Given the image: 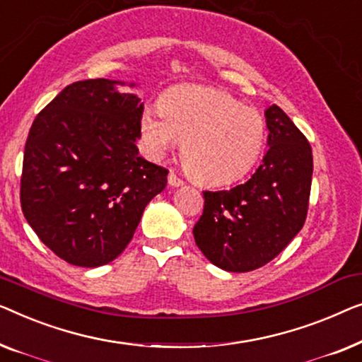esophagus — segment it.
<instances>
[{"mask_svg":"<svg viewBox=\"0 0 362 362\" xmlns=\"http://www.w3.org/2000/svg\"><path fill=\"white\" fill-rule=\"evenodd\" d=\"M169 185L180 187V185H183V180L180 179V177H177L174 172H170V174H169Z\"/></svg>","mask_w":362,"mask_h":362,"instance_id":"esophagus-1","label":"esophagus"}]
</instances>
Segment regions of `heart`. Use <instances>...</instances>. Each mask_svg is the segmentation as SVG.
Masks as SVG:
<instances>
[{
    "mask_svg": "<svg viewBox=\"0 0 362 362\" xmlns=\"http://www.w3.org/2000/svg\"><path fill=\"white\" fill-rule=\"evenodd\" d=\"M142 141L154 159L183 142L182 160L193 180L226 185L251 170L266 141V123L257 110L226 91L180 86L160 101V113L144 111Z\"/></svg>",
    "mask_w": 362,
    "mask_h": 362,
    "instance_id": "1",
    "label": "heart"
}]
</instances>
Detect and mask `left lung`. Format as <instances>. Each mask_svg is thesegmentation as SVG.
I'll return each mask as SVG.
<instances>
[{
  "instance_id": "1",
  "label": "left lung",
  "mask_w": 362,
  "mask_h": 362,
  "mask_svg": "<svg viewBox=\"0 0 362 362\" xmlns=\"http://www.w3.org/2000/svg\"><path fill=\"white\" fill-rule=\"evenodd\" d=\"M262 164L230 190L203 192L193 238L205 257L228 272H249L279 256L302 230L308 211L313 156L307 137L277 105L266 110Z\"/></svg>"
}]
</instances>
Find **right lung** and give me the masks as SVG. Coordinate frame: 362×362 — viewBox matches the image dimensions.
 <instances>
[{
  "instance_id": "obj_1",
  "label": "right lung",
  "mask_w": 362,
  "mask_h": 362,
  "mask_svg": "<svg viewBox=\"0 0 362 362\" xmlns=\"http://www.w3.org/2000/svg\"><path fill=\"white\" fill-rule=\"evenodd\" d=\"M116 85L124 81L65 86L35 116L24 147V218L72 266L118 257L147 203L167 185L169 170L142 159L136 146L144 105Z\"/></svg>"
}]
</instances>
